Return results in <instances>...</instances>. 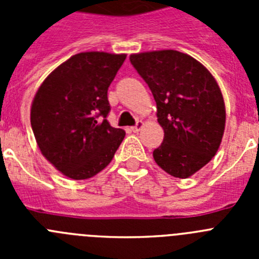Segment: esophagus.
Returning a JSON list of instances; mask_svg holds the SVG:
<instances>
[{"label": "esophagus", "instance_id": "1", "mask_svg": "<svg viewBox=\"0 0 259 259\" xmlns=\"http://www.w3.org/2000/svg\"><path fill=\"white\" fill-rule=\"evenodd\" d=\"M143 127H144V122H143V120H137V123L134 125V127H131V130L134 132H139Z\"/></svg>", "mask_w": 259, "mask_h": 259}]
</instances>
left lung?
Returning <instances> with one entry per match:
<instances>
[{
  "instance_id": "8db88e82",
  "label": "left lung",
  "mask_w": 259,
  "mask_h": 259,
  "mask_svg": "<svg viewBox=\"0 0 259 259\" xmlns=\"http://www.w3.org/2000/svg\"><path fill=\"white\" fill-rule=\"evenodd\" d=\"M130 61L149 85L157 104L163 143L155 163L174 178L187 179L217 154L226 127L223 95L211 72L178 50L136 53Z\"/></svg>"
}]
</instances>
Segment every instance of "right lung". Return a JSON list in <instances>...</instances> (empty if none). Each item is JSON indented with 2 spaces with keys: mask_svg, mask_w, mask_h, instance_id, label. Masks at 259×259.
Listing matches in <instances>:
<instances>
[{
  "mask_svg": "<svg viewBox=\"0 0 259 259\" xmlns=\"http://www.w3.org/2000/svg\"><path fill=\"white\" fill-rule=\"evenodd\" d=\"M127 54L84 52L48 75L31 106V125L41 154L70 179L97 175L125 136L109 124L107 89Z\"/></svg>",
  "mask_w": 259,
  "mask_h": 259,
  "instance_id": "obj_1",
  "label": "right lung"
}]
</instances>
